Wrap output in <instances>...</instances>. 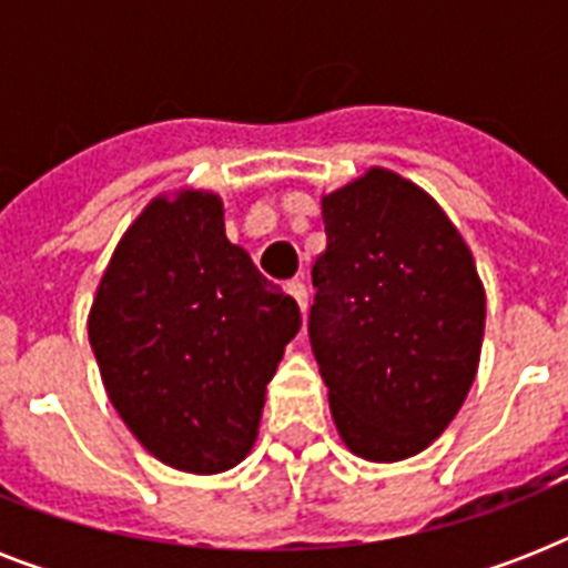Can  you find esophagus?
Listing matches in <instances>:
<instances>
[{
	"label": "esophagus",
	"instance_id": "1",
	"mask_svg": "<svg viewBox=\"0 0 568 568\" xmlns=\"http://www.w3.org/2000/svg\"><path fill=\"white\" fill-rule=\"evenodd\" d=\"M285 288H288V294L297 301V306H301L303 312L310 310V292H306V283H303V280H292Z\"/></svg>",
	"mask_w": 568,
	"mask_h": 568
}]
</instances>
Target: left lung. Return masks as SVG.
<instances>
[{
	"mask_svg": "<svg viewBox=\"0 0 568 568\" xmlns=\"http://www.w3.org/2000/svg\"><path fill=\"white\" fill-rule=\"evenodd\" d=\"M327 250L312 265L310 342L356 457L424 450L466 400L486 297L466 241L392 171L324 196Z\"/></svg>",
	"mask_w": 568,
	"mask_h": 568,
	"instance_id": "1",
	"label": "left lung"
}]
</instances>
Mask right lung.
<instances>
[{
    "label": "right lung",
    "mask_w": 568,
    "mask_h": 568,
    "mask_svg": "<svg viewBox=\"0 0 568 568\" xmlns=\"http://www.w3.org/2000/svg\"><path fill=\"white\" fill-rule=\"evenodd\" d=\"M297 329L294 297L230 244L221 200L205 191L146 205L88 318L120 418L153 457L194 475L247 457L265 386Z\"/></svg>",
    "instance_id": "obj_1"
}]
</instances>
